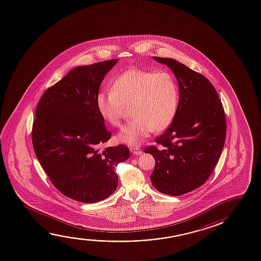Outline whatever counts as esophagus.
Instances as JSON below:
<instances>
[{
  "label": "esophagus",
  "instance_id": "esophagus-1",
  "mask_svg": "<svg viewBox=\"0 0 261 261\" xmlns=\"http://www.w3.org/2000/svg\"><path fill=\"white\" fill-rule=\"evenodd\" d=\"M130 150H131V152H132L133 153L138 154V155L143 152L142 149H141L140 147H138V146H133V147L130 148Z\"/></svg>",
  "mask_w": 261,
  "mask_h": 261
}]
</instances>
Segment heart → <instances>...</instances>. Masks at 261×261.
I'll return each mask as SVG.
<instances>
[{
    "mask_svg": "<svg viewBox=\"0 0 261 261\" xmlns=\"http://www.w3.org/2000/svg\"><path fill=\"white\" fill-rule=\"evenodd\" d=\"M179 103V88L175 77L168 71L153 72L138 68L127 69L117 76L112 90L100 92L96 106L109 124L118 126L127 106L134 117L117 135L119 142L138 145L153 131L168 127Z\"/></svg>",
    "mask_w": 261,
    "mask_h": 261,
    "instance_id": "heart-1",
    "label": "heart"
}]
</instances>
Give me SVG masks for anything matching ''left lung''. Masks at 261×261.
Segmentation results:
<instances>
[{
  "mask_svg": "<svg viewBox=\"0 0 261 261\" xmlns=\"http://www.w3.org/2000/svg\"><path fill=\"white\" fill-rule=\"evenodd\" d=\"M153 59L174 73L180 99L172 124L155 139L164 148L149 145L145 152L155 160L150 176L153 187L179 196L203 185L215 168L226 138L224 109L204 76L173 59Z\"/></svg>",
  "mask_w": 261,
  "mask_h": 261,
  "instance_id": "8db88e82",
  "label": "left lung"
}]
</instances>
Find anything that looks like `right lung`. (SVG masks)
Segmentation results:
<instances>
[{"mask_svg": "<svg viewBox=\"0 0 261 261\" xmlns=\"http://www.w3.org/2000/svg\"><path fill=\"white\" fill-rule=\"evenodd\" d=\"M117 59L73 68L40 97L32 140L40 165L65 196L93 203L116 191V166L129 158L124 145L101 149L111 137L96 106L107 73Z\"/></svg>", "mask_w": 261, "mask_h": 261, "instance_id": "add662e5", "label": "right lung"}]
</instances>
